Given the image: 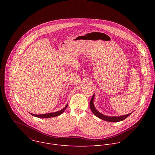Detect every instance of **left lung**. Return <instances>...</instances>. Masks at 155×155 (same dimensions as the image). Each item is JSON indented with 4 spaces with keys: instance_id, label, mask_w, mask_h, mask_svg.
Returning <instances> with one entry per match:
<instances>
[{
    "instance_id": "1",
    "label": "left lung",
    "mask_w": 155,
    "mask_h": 155,
    "mask_svg": "<svg viewBox=\"0 0 155 155\" xmlns=\"http://www.w3.org/2000/svg\"><path fill=\"white\" fill-rule=\"evenodd\" d=\"M94 94L93 95L90 101V108L91 110V111L93 112V113L98 118L107 121H109V122H118V121H123L124 120H125L127 117H128L131 113L125 115H123V116H120V117H107V116H105L102 114H101V113H99L97 110L95 108L94 106V104H93V100H94Z\"/></svg>"
}]
</instances>
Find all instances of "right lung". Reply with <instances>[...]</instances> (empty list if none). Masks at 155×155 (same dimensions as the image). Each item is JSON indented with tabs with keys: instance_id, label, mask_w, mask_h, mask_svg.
<instances>
[{
	"instance_id": "right-lung-1",
	"label": "right lung",
	"mask_w": 155,
	"mask_h": 155,
	"mask_svg": "<svg viewBox=\"0 0 155 155\" xmlns=\"http://www.w3.org/2000/svg\"><path fill=\"white\" fill-rule=\"evenodd\" d=\"M68 105H66L63 109H62L60 111H58L54 113H50V114H43V115H35V114H31L32 115L38 117V118H51V117H57L58 115H60L61 114H62L64 110L66 109V108L68 107Z\"/></svg>"
}]
</instances>
